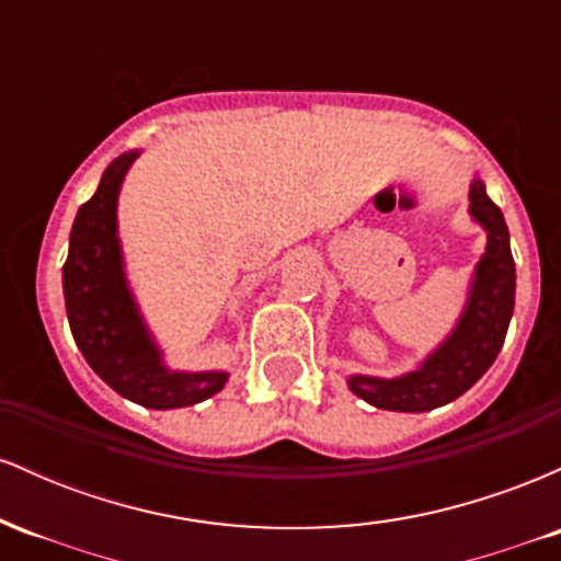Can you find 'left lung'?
<instances>
[{"instance_id": "8db88e82", "label": "left lung", "mask_w": 561, "mask_h": 561, "mask_svg": "<svg viewBox=\"0 0 561 561\" xmlns=\"http://www.w3.org/2000/svg\"><path fill=\"white\" fill-rule=\"evenodd\" d=\"M469 216L485 229L488 244L474 266L465 311L456 319V327L416 369L401 377H347V388L362 401L385 411L422 414L465 396L493 366L514 313L517 274L504 214L488 197L480 176L469 184Z\"/></svg>"}]
</instances>
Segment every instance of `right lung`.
<instances>
[{"instance_id":"right-lung-1","label":"right lung","mask_w":561,"mask_h":561,"mask_svg":"<svg viewBox=\"0 0 561 561\" xmlns=\"http://www.w3.org/2000/svg\"><path fill=\"white\" fill-rule=\"evenodd\" d=\"M137 158L139 150L115 158L92 199L76 214L62 266L68 324L87 364L118 396L145 409H184L216 396L229 371L169 369L128 287L118 237V195Z\"/></svg>"}]
</instances>
